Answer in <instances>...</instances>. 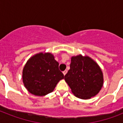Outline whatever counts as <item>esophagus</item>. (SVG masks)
<instances>
[{
  "instance_id": "obj_1",
  "label": "esophagus",
  "mask_w": 123,
  "mask_h": 123,
  "mask_svg": "<svg viewBox=\"0 0 123 123\" xmlns=\"http://www.w3.org/2000/svg\"><path fill=\"white\" fill-rule=\"evenodd\" d=\"M62 73H63L64 75H65L66 74V73H67V70H64V71L63 72H62Z\"/></svg>"
}]
</instances>
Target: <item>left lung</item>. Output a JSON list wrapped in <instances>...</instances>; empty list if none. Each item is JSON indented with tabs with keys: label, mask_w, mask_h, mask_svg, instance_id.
<instances>
[{
	"label": "left lung",
	"mask_w": 123,
	"mask_h": 123,
	"mask_svg": "<svg viewBox=\"0 0 123 123\" xmlns=\"http://www.w3.org/2000/svg\"><path fill=\"white\" fill-rule=\"evenodd\" d=\"M71 91L80 99H89L97 94L103 86L100 68L89 57H72L70 69L64 76Z\"/></svg>",
	"instance_id": "obj_1"
}]
</instances>
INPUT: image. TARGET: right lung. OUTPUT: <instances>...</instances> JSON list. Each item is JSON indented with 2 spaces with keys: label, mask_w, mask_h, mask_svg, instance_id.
I'll list each match as a JSON object with an SVG mask.
<instances>
[{
  "label": "right lung",
  "mask_w": 123,
  "mask_h": 123,
  "mask_svg": "<svg viewBox=\"0 0 123 123\" xmlns=\"http://www.w3.org/2000/svg\"><path fill=\"white\" fill-rule=\"evenodd\" d=\"M64 77L59 69V62L50 53L35 55L28 61L23 69L24 86L36 96H44L52 92Z\"/></svg>",
  "instance_id": "obj_1"
}]
</instances>
